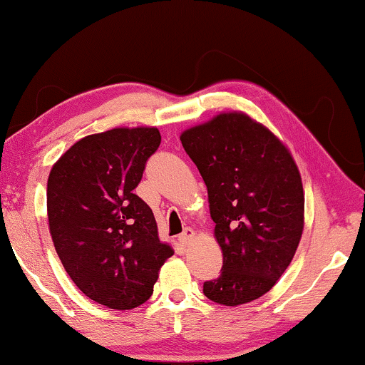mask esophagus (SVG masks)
<instances>
[{"label": "esophagus", "instance_id": "obj_1", "mask_svg": "<svg viewBox=\"0 0 365 365\" xmlns=\"http://www.w3.org/2000/svg\"><path fill=\"white\" fill-rule=\"evenodd\" d=\"M195 237V232L190 227H186L184 228V232L179 235V241H181L182 245H189L190 241H192V238Z\"/></svg>", "mask_w": 365, "mask_h": 365}]
</instances>
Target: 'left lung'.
<instances>
[{"instance_id": "obj_1", "label": "left lung", "mask_w": 365, "mask_h": 365, "mask_svg": "<svg viewBox=\"0 0 365 365\" xmlns=\"http://www.w3.org/2000/svg\"><path fill=\"white\" fill-rule=\"evenodd\" d=\"M209 194L220 276L204 295L220 305L248 304L274 287L304 232V187L292 155L259 122L223 112L181 133Z\"/></svg>"}]
</instances>
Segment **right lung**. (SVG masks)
I'll return each mask as SVG.
<instances>
[{
  "label": "right lung",
  "mask_w": 365,
  "mask_h": 365,
  "mask_svg": "<svg viewBox=\"0 0 365 365\" xmlns=\"http://www.w3.org/2000/svg\"><path fill=\"white\" fill-rule=\"evenodd\" d=\"M160 143L156 127L94 133L66 150L48 175V227L61 264L83 294L114 310L145 304L175 253L133 194Z\"/></svg>",
  "instance_id": "right-lung-1"
}]
</instances>
